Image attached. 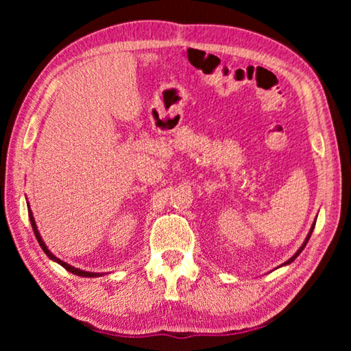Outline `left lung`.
Listing matches in <instances>:
<instances>
[{"label":"left lung","mask_w":351,"mask_h":351,"mask_svg":"<svg viewBox=\"0 0 351 351\" xmlns=\"http://www.w3.org/2000/svg\"><path fill=\"white\" fill-rule=\"evenodd\" d=\"M313 229H314V224H313V228H311V230H310V234H308V237H306V240L304 241V245H302L300 246V249H299V251H297L294 255H293V257H291L288 261H287V263H283V265H289L291 263V261H294V258H297V255H299L302 251H304V247L306 246V243H308V240H310V237H311V232H313Z\"/></svg>","instance_id":"1"}]
</instances>
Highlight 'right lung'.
Listing matches in <instances>:
<instances>
[{"label": "right lung", "mask_w": 351, "mask_h": 351, "mask_svg": "<svg viewBox=\"0 0 351 351\" xmlns=\"http://www.w3.org/2000/svg\"><path fill=\"white\" fill-rule=\"evenodd\" d=\"M29 219H31V224H32V229H34V234H35V239L38 240V245L41 246V249H43L45 251V254L47 255V257H49L51 260H54V261H57L58 265H62L64 269L66 271H69V272H73V274H75V276H80V277H99V276H102V274H97V272H88V271H82V269H77V268H74V266H71V265H68V263H64V261H62L60 258H57L54 254H52L49 249L46 247V245H45V241L41 240V237H40V234H38V229H37V224H35V219H34V215H32V212L29 210Z\"/></svg>", "instance_id": "1"}]
</instances>
